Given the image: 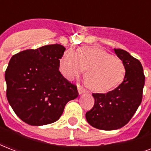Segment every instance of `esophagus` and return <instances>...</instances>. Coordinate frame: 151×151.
Wrapping results in <instances>:
<instances>
[{
  "mask_svg": "<svg viewBox=\"0 0 151 151\" xmlns=\"http://www.w3.org/2000/svg\"><path fill=\"white\" fill-rule=\"evenodd\" d=\"M78 93H79V95L82 94V93L85 92V88H83L81 87V86H78Z\"/></svg>",
  "mask_w": 151,
  "mask_h": 151,
  "instance_id": "34e87169",
  "label": "esophagus"
}]
</instances>
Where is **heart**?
<instances>
[{
  "mask_svg": "<svg viewBox=\"0 0 151 151\" xmlns=\"http://www.w3.org/2000/svg\"><path fill=\"white\" fill-rule=\"evenodd\" d=\"M86 70L85 81L90 89L105 92L123 81L125 67L117 57L97 47H82L78 52L69 49L60 62V70L69 80Z\"/></svg>",
  "mask_w": 151,
  "mask_h": 151,
  "instance_id": "b5f03b06",
  "label": "heart"
}]
</instances>
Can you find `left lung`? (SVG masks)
<instances>
[{
  "label": "left lung",
  "instance_id": "1",
  "mask_svg": "<svg viewBox=\"0 0 151 151\" xmlns=\"http://www.w3.org/2000/svg\"><path fill=\"white\" fill-rule=\"evenodd\" d=\"M124 65V81L107 93H93V107L85 117L90 125L101 130H115L124 126L140 105L145 76L138 59L123 49H115Z\"/></svg>",
  "mask_w": 151,
  "mask_h": 151
}]
</instances>
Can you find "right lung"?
Wrapping results in <instances>:
<instances>
[{
    "instance_id": "add662e5",
    "label": "right lung",
    "mask_w": 151,
    "mask_h": 151,
    "mask_svg": "<svg viewBox=\"0 0 151 151\" xmlns=\"http://www.w3.org/2000/svg\"><path fill=\"white\" fill-rule=\"evenodd\" d=\"M65 50L55 44L11 58L5 71L6 96L14 112L27 124L40 126L56 122L66 103L78 96L77 86L59 72Z\"/></svg>"
}]
</instances>
